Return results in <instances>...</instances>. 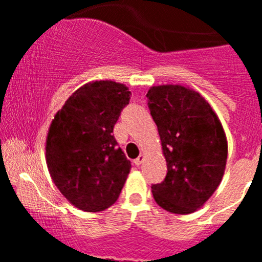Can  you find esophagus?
Here are the masks:
<instances>
[{
  "label": "esophagus",
  "instance_id": "obj_1",
  "mask_svg": "<svg viewBox=\"0 0 262 262\" xmlns=\"http://www.w3.org/2000/svg\"><path fill=\"white\" fill-rule=\"evenodd\" d=\"M143 161H144V155H141L138 158H136V160H134V163H136L137 166H141L142 163H143Z\"/></svg>",
  "mask_w": 262,
  "mask_h": 262
}]
</instances>
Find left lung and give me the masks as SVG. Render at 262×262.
<instances>
[{"mask_svg":"<svg viewBox=\"0 0 262 262\" xmlns=\"http://www.w3.org/2000/svg\"><path fill=\"white\" fill-rule=\"evenodd\" d=\"M167 175L152 185L156 203L173 214L196 212L223 179L228 143L218 115L202 94L182 84L152 86L147 92Z\"/></svg>","mask_w":262,"mask_h":262,"instance_id":"1","label":"left lung"}]
</instances>
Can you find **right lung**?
<instances>
[{
  "label": "right lung",
  "instance_id": "add662e5",
  "mask_svg": "<svg viewBox=\"0 0 262 262\" xmlns=\"http://www.w3.org/2000/svg\"><path fill=\"white\" fill-rule=\"evenodd\" d=\"M129 100L125 84L87 82L68 97L50 123L46 141L50 178L63 196L83 212L112 207L130 172V161L113 136Z\"/></svg>",
  "mask_w": 262,
  "mask_h": 262
}]
</instances>
